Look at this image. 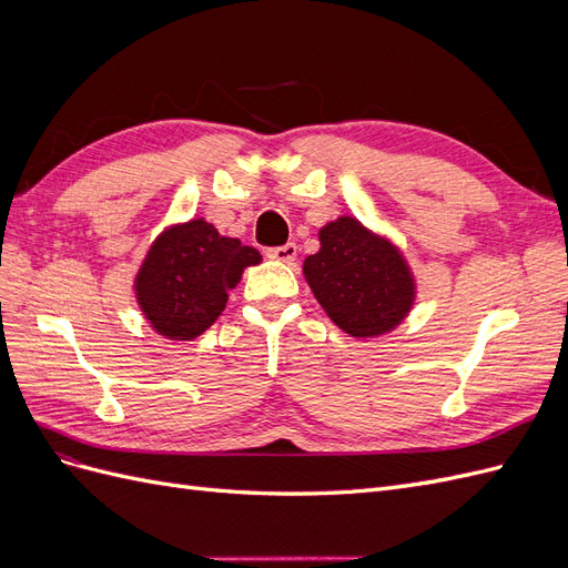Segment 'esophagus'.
<instances>
[{"instance_id": "34e87169", "label": "esophagus", "mask_w": 568, "mask_h": 568, "mask_svg": "<svg viewBox=\"0 0 568 568\" xmlns=\"http://www.w3.org/2000/svg\"><path fill=\"white\" fill-rule=\"evenodd\" d=\"M296 255H298L296 244H284V246L267 251V257H272V261H277V263H294Z\"/></svg>"}]
</instances>
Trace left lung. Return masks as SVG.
<instances>
[{
	"label": "left lung",
	"mask_w": 568,
	"mask_h": 568,
	"mask_svg": "<svg viewBox=\"0 0 568 568\" xmlns=\"http://www.w3.org/2000/svg\"><path fill=\"white\" fill-rule=\"evenodd\" d=\"M303 274L324 313L355 338L393 332L417 298L403 251L351 215L320 230V251L305 257Z\"/></svg>",
	"instance_id": "1"
}]
</instances>
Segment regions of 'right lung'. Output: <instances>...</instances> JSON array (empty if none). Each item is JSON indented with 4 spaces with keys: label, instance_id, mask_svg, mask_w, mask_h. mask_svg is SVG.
Wrapping results in <instances>:
<instances>
[{
    "label": "right lung",
    "instance_id": "right-lung-1",
    "mask_svg": "<svg viewBox=\"0 0 568 568\" xmlns=\"http://www.w3.org/2000/svg\"><path fill=\"white\" fill-rule=\"evenodd\" d=\"M263 255L222 236L209 220L165 227L149 246L134 277V298L153 332L192 341L222 315L227 294Z\"/></svg>",
    "mask_w": 568,
    "mask_h": 568
}]
</instances>
